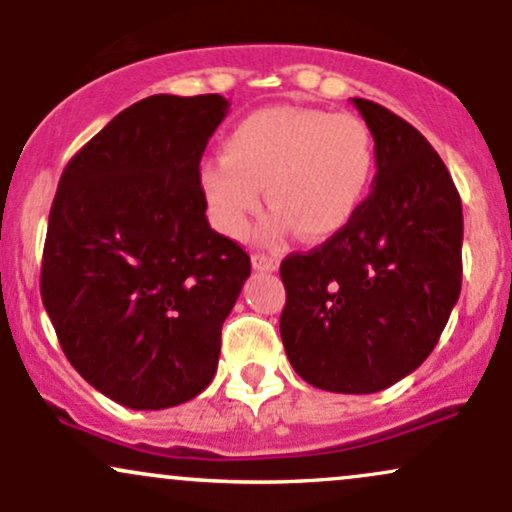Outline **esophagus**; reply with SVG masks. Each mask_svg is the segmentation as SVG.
<instances>
[{"mask_svg": "<svg viewBox=\"0 0 512 512\" xmlns=\"http://www.w3.org/2000/svg\"><path fill=\"white\" fill-rule=\"evenodd\" d=\"M252 267L257 272H276L279 269V260L272 255H252Z\"/></svg>", "mask_w": 512, "mask_h": 512, "instance_id": "34e87169", "label": "esophagus"}]
</instances>
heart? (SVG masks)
Wrapping results in <instances>:
<instances>
[{
	"label": "heart",
	"mask_w": 512,
	"mask_h": 512,
	"mask_svg": "<svg viewBox=\"0 0 512 512\" xmlns=\"http://www.w3.org/2000/svg\"><path fill=\"white\" fill-rule=\"evenodd\" d=\"M373 175L375 142L361 117L274 105L243 117L226 134L223 156L199 166V187L226 236L248 231L267 187L274 211L264 236L298 228L305 240H327L356 219Z\"/></svg>",
	"instance_id": "1"
}]
</instances>
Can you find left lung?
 I'll use <instances>...</instances> for the list:
<instances>
[{
  "label": "left lung",
  "instance_id": "1",
  "mask_svg": "<svg viewBox=\"0 0 512 512\" xmlns=\"http://www.w3.org/2000/svg\"><path fill=\"white\" fill-rule=\"evenodd\" d=\"M375 142L373 192L320 248L281 262L279 330L313 387L370 395L407 378L438 344L462 289V202L424 134L351 98Z\"/></svg>",
  "mask_w": 512,
  "mask_h": 512
}]
</instances>
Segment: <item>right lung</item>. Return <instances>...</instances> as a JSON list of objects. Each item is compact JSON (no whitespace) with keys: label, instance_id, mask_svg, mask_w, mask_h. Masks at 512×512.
Here are the masks:
<instances>
[{"label":"right lung","instance_id":"right-lung-1","mask_svg":"<svg viewBox=\"0 0 512 512\" xmlns=\"http://www.w3.org/2000/svg\"><path fill=\"white\" fill-rule=\"evenodd\" d=\"M226 98L129 105L64 168L40 293L64 356L129 409H168L214 378L248 252L207 221L199 161Z\"/></svg>","mask_w":512,"mask_h":512}]
</instances>
